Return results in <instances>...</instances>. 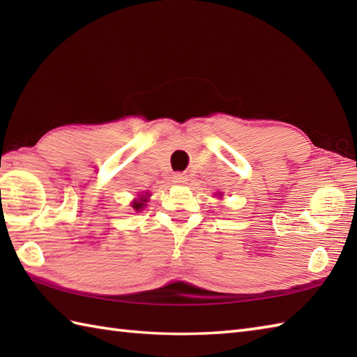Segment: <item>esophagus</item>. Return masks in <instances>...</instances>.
<instances>
[{"instance_id": "1", "label": "esophagus", "mask_w": 357, "mask_h": 357, "mask_svg": "<svg viewBox=\"0 0 357 357\" xmlns=\"http://www.w3.org/2000/svg\"><path fill=\"white\" fill-rule=\"evenodd\" d=\"M173 179H174V183H176V184H187V181H188V178L183 173H176L173 176Z\"/></svg>"}]
</instances>
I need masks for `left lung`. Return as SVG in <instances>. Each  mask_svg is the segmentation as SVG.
Listing matches in <instances>:
<instances>
[{
	"mask_svg": "<svg viewBox=\"0 0 357 357\" xmlns=\"http://www.w3.org/2000/svg\"><path fill=\"white\" fill-rule=\"evenodd\" d=\"M219 196H222V195H221V193H219Z\"/></svg>",
	"mask_w": 357,
	"mask_h": 357,
	"instance_id": "left-lung-1",
	"label": "left lung"
}]
</instances>
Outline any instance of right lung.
Returning <instances> with one entry per match:
<instances>
[{
	"instance_id": "right-lung-1",
	"label": "right lung",
	"mask_w": 357,
	"mask_h": 357,
	"mask_svg": "<svg viewBox=\"0 0 357 357\" xmlns=\"http://www.w3.org/2000/svg\"><path fill=\"white\" fill-rule=\"evenodd\" d=\"M149 193L147 195H139V198L138 199H135L133 202H132V207H133V210H136V211H139L141 208H144V206H146V202H147V198H149Z\"/></svg>"
}]
</instances>
